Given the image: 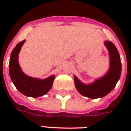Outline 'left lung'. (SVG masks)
<instances>
[{
    "mask_svg": "<svg viewBox=\"0 0 131 131\" xmlns=\"http://www.w3.org/2000/svg\"><path fill=\"white\" fill-rule=\"evenodd\" d=\"M104 45L107 48L110 56V68L107 73L88 84H84L76 76H74L76 89L82 96L90 99H98L107 95L120 80L122 64L118 49L110 41H105Z\"/></svg>",
    "mask_w": 131,
    "mask_h": 131,
    "instance_id": "left-lung-1",
    "label": "left lung"
}]
</instances>
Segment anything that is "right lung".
I'll return each mask as SVG.
<instances>
[{
	"label": "right lung",
	"instance_id": "1",
	"mask_svg": "<svg viewBox=\"0 0 131 131\" xmlns=\"http://www.w3.org/2000/svg\"><path fill=\"white\" fill-rule=\"evenodd\" d=\"M26 40L19 42L14 47L9 60V75L15 88L24 95L37 98L45 95L51 90L55 75L49 76L43 80L35 78L26 75L19 64L18 56Z\"/></svg>",
	"mask_w": 131,
	"mask_h": 131
}]
</instances>
